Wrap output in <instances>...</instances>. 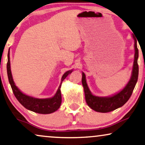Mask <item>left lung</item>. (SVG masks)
I'll list each match as a JSON object with an SVG mask.
<instances>
[{
  "mask_svg": "<svg viewBox=\"0 0 145 145\" xmlns=\"http://www.w3.org/2000/svg\"><path fill=\"white\" fill-rule=\"evenodd\" d=\"M133 37L135 40V50L133 72L129 81L125 88L120 93L110 97H99L93 95L87 86L85 73H82V84L85 91V101L89 106L96 112L106 113L113 111L125 105L131 96L137 81L138 75V66L137 62L138 50L137 45L136 37L133 35Z\"/></svg>",
  "mask_w": 145,
  "mask_h": 145,
  "instance_id": "8db88e82",
  "label": "left lung"
}]
</instances>
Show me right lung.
Here are the masks:
<instances>
[{
    "label": "right lung",
    "mask_w": 145,
    "mask_h": 145,
    "mask_svg": "<svg viewBox=\"0 0 145 145\" xmlns=\"http://www.w3.org/2000/svg\"><path fill=\"white\" fill-rule=\"evenodd\" d=\"M7 74L8 77L9 83L11 85L12 91H13L14 95L19 103L21 105L27 108V110L34 112L46 114H50L56 111L61 105L62 103V96H61L60 87L64 79L68 76L69 73L72 72V70L68 71L63 75L62 78V82L60 85V87L57 91L54 97L50 99H36L29 96H27L25 94L22 93L18 87L14 84V82L12 79L11 70H10V51L8 53V62H7Z\"/></svg>",
    "instance_id": "obj_1"
}]
</instances>
